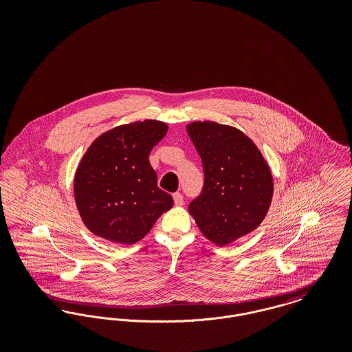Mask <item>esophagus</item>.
Here are the masks:
<instances>
[{
  "label": "esophagus",
  "instance_id": "obj_1",
  "mask_svg": "<svg viewBox=\"0 0 352 352\" xmlns=\"http://www.w3.org/2000/svg\"><path fill=\"white\" fill-rule=\"evenodd\" d=\"M173 198H174L175 206H182V204H184V195H182L181 192H175V194L173 195Z\"/></svg>",
  "mask_w": 352,
  "mask_h": 352
}]
</instances>
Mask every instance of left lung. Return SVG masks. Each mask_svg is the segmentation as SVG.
Returning a JSON list of instances; mask_svg holds the SVG:
<instances>
[{
  "label": "left lung",
  "mask_w": 352,
  "mask_h": 352,
  "mask_svg": "<svg viewBox=\"0 0 352 352\" xmlns=\"http://www.w3.org/2000/svg\"><path fill=\"white\" fill-rule=\"evenodd\" d=\"M187 133L204 170L201 192L188 204L201 234L224 247L256 230L268 212L273 179L250 137L234 126L195 121Z\"/></svg>",
  "instance_id": "obj_1"
}]
</instances>
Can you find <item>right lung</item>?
Listing matches in <instances>:
<instances>
[{"mask_svg": "<svg viewBox=\"0 0 352 352\" xmlns=\"http://www.w3.org/2000/svg\"><path fill=\"white\" fill-rule=\"evenodd\" d=\"M168 133L157 120L116 126L98 137L75 174L74 192L87 228L131 245L148 234L173 198L157 184L149 154Z\"/></svg>", "mask_w": 352, "mask_h": 352, "instance_id": "add662e5", "label": "right lung"}]
</instances>
